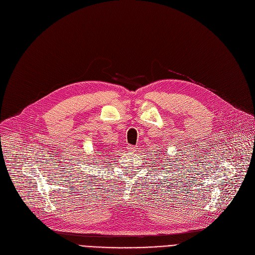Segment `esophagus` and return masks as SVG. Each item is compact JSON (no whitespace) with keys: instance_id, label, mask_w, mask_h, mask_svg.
<instances>
[{"instance_id":"esophagus-1","label":"esophagus","mask_w":255,"mask_h":255,"mask_svg":"<svg viewBox=\"0 0 255 255\" xmlns=\"http://www.w3.org/2000/svg\"><path fill=\"white\" fill-rule=\"evenodd\" d=\"M137 146H135V145H128V150L129 151V152H135V151H137Z\"/></svg>"}]
</instances>
